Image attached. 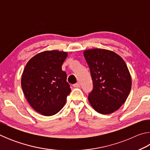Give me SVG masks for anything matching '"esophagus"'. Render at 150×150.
Returning a JSON list of instances; mask_svg holds the SVG:
<instances>
[{"instance_id": "obj_1", "label": "esophagus", "mask_w": 150, "mask_h": 150, "mask_svg": "<svg viewBox=\"0 0 150 150\" xmlns=\"http://www.w3.org/2000/svg\"><path fill=\"white\" fill-rule=\"evenodd\" d=\"M73 87H76V88H79V87H80V83H75V84L73 85Z\"/></svg>"}]
</instances>
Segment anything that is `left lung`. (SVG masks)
<instances>
[{
	"label": "left lung",
	"mask_w": 150,
	"mask_h": 150,
	"mask_svg": "<svg viewBox=\"0 0 150 150\" xmlns=\"http://www.w3.org/2000/svg\"><path fill=\"white\" fill-rule=\"evenodd\" d=\"M93 88L88 100L98 113L113 112L125 103L131 90L132 79L126 63L120 55L103 49L85 50Z\"/></svg>",
	"instance_id": "left-lung-1"
}]
</instances>
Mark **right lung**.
Listing matches in <instances>:
<instances>
[{
    "label": "right lung",
    "instance_id": "1",
    "mask_svg": "<svg viewBox=\"0 0 150 150\" xmlns=\"http://www.w3.org/2000/svg\"><path fill=\"white\" fill-rule=\"evenodd\" d=\"M67 53L45 51L27 63L21 85L30 106L44 116L57 113L65 105L71 88L62 67Z\"/></svg>",
    "mask_w": 150,
    "mask_h": 150
}]
</instances>
